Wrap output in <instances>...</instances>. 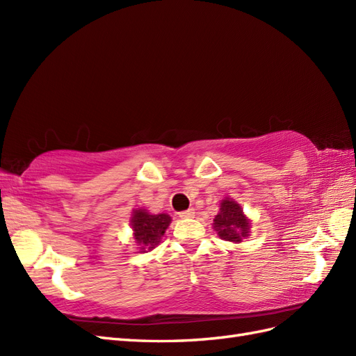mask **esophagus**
<instances>
[{
    "label": "esophagus",
    "mask_w": 356,
    "mask_h": 356,
    "mask_svg": "<svg viewBox=\"0 0 356 356\" xmlns=\"http://www.w3.org/2000/svg\"><path fill=\"white\" fill-rule=\"evenodd\" d=\"M179 217L181 218H193V217H195V209L182 211V212H179Z\"/></svg>",
    "instance_id": "esophagus-1"
}]
</instances>
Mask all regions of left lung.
Masks as SVG:
<instances>
[{"instance_id":"8db88e82","label":"left lung","mask_w":356,"mask_h":356,"mask_svg":"<svg viewBox=\"0 0 356 356\" xmlns=\"http://www.w3.org/2000/svg\"><path fill=\"white\" fill-rule=\"evenodd\" d=\"M213 230L224 241L241 243L242 239L248 238L251 229V221L245 217L241 204L225 197L220 203V212L213 218Z\"/></svg>"}]
</instances>
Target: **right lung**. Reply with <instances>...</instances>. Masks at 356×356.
I'll use <instances>...</instances> for the list:
<instances>
[{
    "mask_svg": "<svg viewBox=\"0 0 356 356\" xmlns=\"http://www.w3.org/2000/svg\"><path fill=\"white\" fill-rule=\"evenodd\" d=\"M168 213L153 215L145 209H134L131 225L134 230V238L139 246V252H148L159 245L161 236L165 234L170 224Z\"/></svg>",
    "mask_w": 356,
    "mask_h": 356,
    "instance_id": "obj_1",
    "label": "right lung"
}]
</instances>
